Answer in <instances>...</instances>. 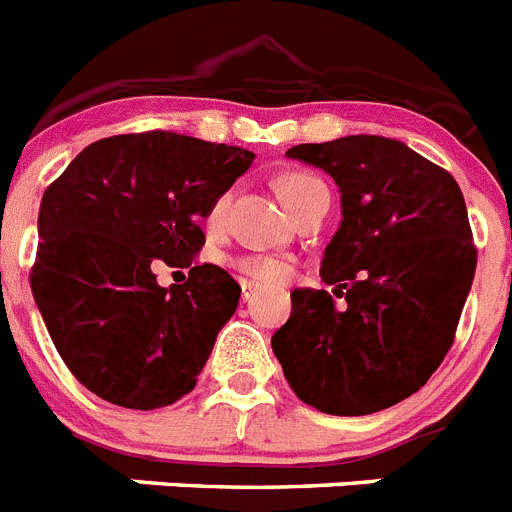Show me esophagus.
Listing matches in <instances>:
<instances>
[{
    "mask_svg": "<svg viewBox=\"0 0 512 512\" xmlns=\"http://www.w3.org/2000/svg\"><path fill=\"white\" fill-rule=\"evenodd\" d=\"M240 298H243V303H251L253 298H256V295H259V290L261 287L259 285H253V282H248V279H243V282H240Z\"/></svg>",
    "mask_w": 512,
    "mask_h": 512,
    "instance_id": "obj_1",
    "label": "esophagus"
}]
</instances>
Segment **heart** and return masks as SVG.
<instances>
[{
	"instance_id": "heart-1",
	"label": "heart",
	"mask_w": 512,
	"mask_h": 512,
	"mask_svg": "<svg viewBox=\"0 0 512 512\" xmlns=\"http://www.w3.org/2000/svg\"><path fill=\"white\" fill-rule=\"evenodd\" d=\"M277 189L279 196H282V202L292 209L303 196H308L310 191L326 189V186H323L321 178L310 176V173H290V176H285L277 183ZM225 207L227 199H220V202L214 204L209 220H220ZM240 269H243V274H248L251 279H259V282H279V279L287 274V266L279 259H272V256H248V259H240Z\"/></svg>"
}]
</instances>
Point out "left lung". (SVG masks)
<instances>
[{
  "label": "left lung",
  "mask_w": 512,
  "mask_h": 512,
  "mask_svg": "<svg viewBox=\"0 0 512 512\" xmlns=\"http://www.w3.org/2000/svg\"><path fill=\"white\" fill-rule=\"evenodd\" d=\"M287 157L334 178L342 222L321 261L334 290L292 292L274 355L318 412H381L425 386L453 344L476 269L464 194L399 139L355 134Z\"/></svg>",
  "instance_id": "1"
}]
</instances>
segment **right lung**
<instances>
[{"label": "right lung", "instance_id": "obj_1", "mask_svg": "<svg viewBox=\"0 0 512 512\" xmlns=\"http://www.w3.org/2000/svg\"><path fill=\"white\" fill-rule=\"evenodd\" d=\"M253 157L170 131L119 134L46 189L30 290L61 360L95 396L147 412L196 386L240 287L214 264L160 287L152 264H191L199 225Z\"/></svg>", "mask_w": 512, "mask_h": 512}]
</instances>
